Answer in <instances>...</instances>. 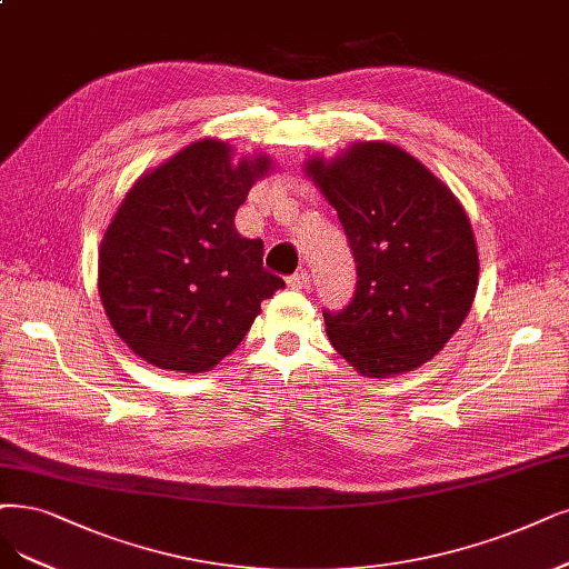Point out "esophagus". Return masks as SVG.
Here are the masks:
<instances>
[{
	"label": "esophagus",
	"mask_w": 569,
	"mask_h": 569,
	"mask_svg": "<svg viewBox=\"0 0 569 569\" xmlns=\"http://www.w3.org/2000/svg\"><path fill=\"white\" fill-rule=\"evenodd\" d=\"M288 286L292 288V290H307L309 286H311V277H309V271H298V273H292V277L288 279Z\"/></svg>",
	"instance_id": "obj_1"
}]
</instances>
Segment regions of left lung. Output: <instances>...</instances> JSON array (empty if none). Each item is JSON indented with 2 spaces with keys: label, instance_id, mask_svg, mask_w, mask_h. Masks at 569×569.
I'll return each mask as SVG.
<instances>
[{
  "label": "left lung",
  "instance_id": "left-lung-1",
  "mask_svg": "<svg viewBox=\"0 0 569 569\" xmlns=\"http://www.w3.org/2000/svg\"><path fill=\"white\" fill-rule=\"evenodd\" d=\"M305 171L338 210L359 277L342 311H323L332 347L363 377L427 363L476 298L478 248L467 210L391 142H353L335 159H309Z\"/></svg>",
  "mask_w": 569,
  "mask_h": 569
}]
</instances>
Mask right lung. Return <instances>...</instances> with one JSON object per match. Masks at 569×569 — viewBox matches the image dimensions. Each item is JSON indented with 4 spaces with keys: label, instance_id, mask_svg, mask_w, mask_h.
<instances>
[{
    "label": "right lung",
    "instance_id": "right-lung-1",
    "mask_svg": "<svg viewBox=\"0 0 569 569\" xmlns=\"http://www.w3.org/2000/svg\"><path fill=\"white\" fill-rule=\"evenodd\" d=\"M269 157L231 161L206 138L144 173L121 201L98 252L104 313L133 353L161 370L206 372L246 338L283 279L234 216Z\"/></svg>",
    "mask_w": 569,
    "mask_h": 569
}]
</instances>
